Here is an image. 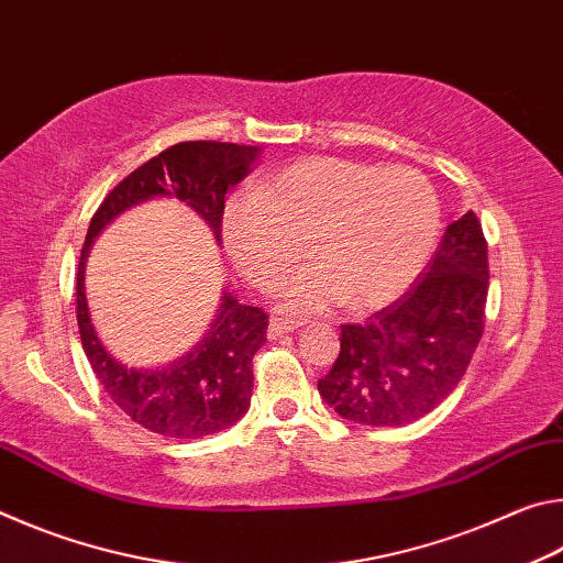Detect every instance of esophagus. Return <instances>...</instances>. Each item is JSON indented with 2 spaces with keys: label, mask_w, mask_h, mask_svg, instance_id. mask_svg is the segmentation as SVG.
Masks as SVG:
<instances>
[{
  "label": "esophagus",
  "mask_w": 563,
  "mask_h": 563,
  "mask_svg": "<svg viewBox=\"0 0 563 563\" xmlns=\"http://www.w3.org/2000/svg\"><path fill=\"white\" fill-rule=\"evenodd\" d=\"M292 330H298V325H295V322L283 320V318H273L271 325H268V338L271 340H278L283 335H288V332H292Z\"/></svg>",
  "instance_id": "obj_1"
}]
</instances>
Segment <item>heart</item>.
I'll use <instances>...</instances> for the list:
<instances>
[{"label":"heart","instance_id":"1","mask_svg":"<svg viewBox=\"0 0 563 563\" xmlns=\"http://www.w3.org/2000/svg\"><path fill=\"white\" fill-rule=\"evenodd\" d=\"M437 233L440 201L419 170L345 158L298 161L223 216L228 253L261 290L288 280L308 245L316 273L285 292V308L300 316L338 300L360 312L383 308L424 268Z\"/></svg>","mask_w":563,"mask_h":563}]
</instances>
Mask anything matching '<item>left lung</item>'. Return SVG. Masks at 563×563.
Here are the masks:
<instances>
[{"label": "left lung", "instance_id": "left-lung-1", "mask_svg": "<svg viewBox=\"0 0 563 563\" xmlns=\"http://www.w3.org/2000/svg\"><path fill=\"white\" fill-rule=\"evenodd\" d=\"M489 290L487 238L472 211L456 218L405 295L340 328V355L318 379L342 419L402 427L462 383L484 332Z\"/></svg>", "mask_w": 563, "mask_h": 563}]
</instances>
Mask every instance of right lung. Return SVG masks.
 <instances>
[{"instance_id":"right-lung-1","label":"right lung","mask_w":563,"mask_h":563,"mask_svg":"<svg viewBox=\"0 0 563 563\" xmlns=\"http://www.w3.org/2000/svg\"><path fill=\"white\" fill-rule=\"evenodd\" d=\"M261 148L223 141H184L141 164L109 190L89 223L76 268V322L93 375L123 415L168 440H201L235 424L253 395V355L268 332V316L223 292L206 338L164 369H133L113 360L91 325L84 268L93 238L126 208L148 198H176L203 218L221 243L225 190L251 174Z\"/></svg>"}]
</instances>
